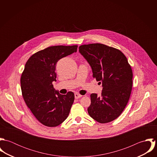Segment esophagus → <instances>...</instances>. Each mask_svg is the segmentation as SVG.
Returning <instances> with one entry per match:
<instances>
[{
	"label": "esophagus",
	"instance_id": "1",
	"mask_svg": "<svg viewBox=\"0 0 157 157\" xmlns=\"http://www.w3.org/2000/svg\"><path fill=\"white\" fill-rule=\"evenodd\" d=\"M82 95H81L79 94H77V93L75 94V99H78L79 98L82 97Z\"/></svg>",
	"mask_w": 157,
	"mask_h": 157
}]
</instances>
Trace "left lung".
Listing matches in <instances>:
<instances>
[{
  "label": "left lung",
  "mask_w": 157,
  "mask_h": 157,
  "mask_svg": "<svg viewBox=\"0 0 157 157\" xmlns=\"http://www.w3.org/2000/svg\"><path fill=\"white\" fill-rule=\"evenodd\" d=\"M79 52L91 67L93 78L101 84L100 97L90 94L88 113L100 123L117 118L126 108L132 88L133 73L124 54L119 49L101 44L82 45Z\"/></svg>",
  "instance_id": "left-lung-1"
}]
</instances>
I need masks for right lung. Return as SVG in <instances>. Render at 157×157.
Returning <instances> with one entry per match:
<instances>
[{
    "label": "right lung",
    "instance_id": "1",
    "mask_svg": "<svg viewBox=\"0 0 157 157\" xmlns=\"http://www.w3.org/2000/svg\"><path fill=\"white\" fill-rule=\"evenodd\" d=\"M78 46L57 45L48 47L33 54L27 60L21 75L24 101L36 119L48 127H56L68 117L74 101V94L61 95L55 90L57 62L77 51Z\"/></svg>",
    "mask_w": 157,
    "mask_h": 157
}]
</instances>
